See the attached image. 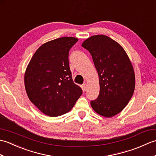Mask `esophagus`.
Segmentation results:
<instances>
[{
  "label": "esophagus",
  "mask_w": 156,
  "mask_h": 156,
  "mask_svg": "<svg viewBox=\"0 0 156 156\" xmlns=\"http://www.w3.org/2000/svg\"><path fill=\"white\" fill-rule=\"evenodd\" d=\"M87 84H86V83L83 84V85H82V89H83L84 91L86 90V89H87Z\"/></svg>",
  "instance_id": "34e87169"
}]
</instances>
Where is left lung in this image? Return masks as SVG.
<instances>
[{"mask_svg": "<svg viewBox=\"0 0 156 156\" xmlns=\"http://www.w3.org/2000/svg\"><path fill=\"white\" fill-rule=\"evenodd\" d=\"M82 46L90 53L99 78L100 94L91 107L98 115L113 117L123 110L135 90L130 59L120 44L104 35L92 36Z\"/></svg>", "mask_w": 156, "mask_h": 156, "instance_id": "1", "label": "left lung"}]
</instances>
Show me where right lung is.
Returning <instances> with one entry per match:
<instances>
[{"mask_svg": "<svg viewBox=\"0 0 156 156\" xmlns=\"http://www.w3.org/2000/svg\"><path fill=\"white\" fill-rule=\"evenodd\" d=\"M78 40L64 37L45 43L26 68L24 81L29 100L49 117L71 111L82 94L72 80L68 61L69 50Z\"/></svg>", "mask_w": 156, "mask_h": 156, "instance_id": "1", "label": "right lung"}]
</instances>
